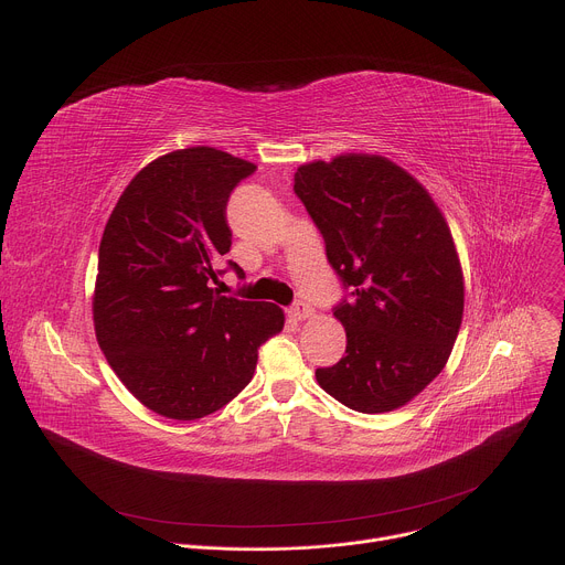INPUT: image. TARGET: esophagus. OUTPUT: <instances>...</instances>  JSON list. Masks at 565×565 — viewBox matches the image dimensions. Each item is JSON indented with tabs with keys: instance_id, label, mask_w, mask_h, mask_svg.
I'll list each match as a JSON object with an SVG mask.
<instances>
[{
	"instance_id": "34e87169",
	"label": "esophagus",
	"mask_w": 565,
	"mask_h": 565,
	"mask_svg": "<svg viewBox=\"0 0 565 565\" xmlns=\"http://www.w3.org/2000/svg\"><path fill=\"white\" fill-rule=\"evenodd\" d=\"M288 315H290L292 319H297V321L308 319V317L312 315V306H308L306 301H295V303L288 308Z\"/></svg>"
}]
</instances>
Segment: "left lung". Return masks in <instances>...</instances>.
Returning a JSON list of instances; mask_svg holds the SVG:
<instances>
[{"label": "left lung", "instance_id": "left-lung-1", "mask_svg": "<svg viewBox=\"0 0 565 565\" xmlns=\"http://www.w3.org/2000/svg\"><path fill=\"white\" fill-rule=\"evenodd\" d=\"M292 190L347 292L333 308L347 355L315 371L319 386L362 414L407 405L447 364L462 321V273L440 210L382 156L301 166Z\"/></svg>", "mask_w": 565, "mask_h": 565}]
</instances>
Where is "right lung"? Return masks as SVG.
<instances>
[{"label": "right lung", "instance_id": "1", "mask_svg": "<svg viewBox=\"0 0 565 565\" xmlns=\"http://www.w3.org/2000/svg\"><path fill=\"white\" fill-rule=\"evenodd\" d=\"M214 147L156 158L118 199L98 255L94 321L122 384L160 416L196 420L225 407L255 375L259 347L284 329L275 303L210 288L230 253L227 201L255 174Z\"/></svg>", "mask_w": 565, "mask_h": 565}]
</instances>
